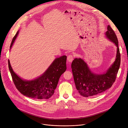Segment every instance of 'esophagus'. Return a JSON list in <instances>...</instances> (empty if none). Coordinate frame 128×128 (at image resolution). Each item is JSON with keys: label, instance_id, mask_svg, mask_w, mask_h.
<instances>
[{"label": "esophagus", "instance_id": "1", "mask_svg": "<svg viewBox=\"0 0 128 128\" xmlns=\"http://www.w3.org/2000/svg\"><path fill=\"white\" fill-rule=\"evenodd\" d=\"M74 59V56L72 54H69L67 57V61L69 62H71Z\"/></svg>", "mask_w": 128, "mask_h": 128}]
</instances>
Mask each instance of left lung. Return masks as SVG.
Listing matches in <instances>:
<instances>
[{
	"instance_id": "left-lung-1",
	"label": "left lung",
	"mask_w": 128,
	"mask_h": 128,
	"mask_svg": "<svg viewBox=\"0 0 128 128\" xmlns=\"http://www.w3.org/2000/svg\"><path fill=\"white\" fill-rule=\"evenodd\" d=\"M105 34L107 38L117 47L116 60L106 73L102 74H93L89 69L86 63L80 58L74 59L71 64L76 88L80 95L84 97L95 96L104 92L111 88L116 80L120 64L118 40L110 26H107Z\"/></svg>"
}]
</instances>
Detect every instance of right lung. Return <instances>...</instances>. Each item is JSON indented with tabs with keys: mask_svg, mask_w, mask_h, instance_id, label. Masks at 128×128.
Segmentation results:
<instances>
[{
	"mask_svg": "<svg viewBox=\"0 0 128 128\" xmlns=\"http://www.w3.org/2000/svg\"><path fill=\"white\" fill-rule=\"evenodd\" d=\"M19 31L14 37L10 44L11 48ZM66 56L56 58L44 74L32 80H25L18 76L14 72L10 60L8 68L14 83L19 92L28 97L36 99H48L52 96L61 76L66 70Z\"/></svg>",
	"mask_w": 128,
	"mask_h": 128,
	"instance_id": "1",
	"label": "right lung"
}]
</instances>
